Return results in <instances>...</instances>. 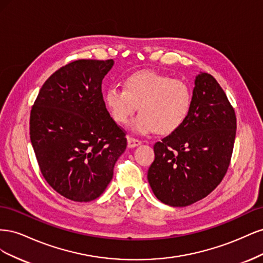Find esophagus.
Instances as JSON below:
<instances>
[{"label": "esophagus", "instance_id": "1", "mask_svg": "<svg viewBox=\"0 0 263 263\" xmlns=\"http://www.w3.org/2000/svg\"><path fill=\"white\" fill-rule=\"evenodd\" d=\"M140 144H141V141H140L139 139H136V138L130 137V136L127 137V145H128L129 148L137 147V146H139Z\"/></svg>", "mask_w": 263, "mask_h": 263}]
</instances>
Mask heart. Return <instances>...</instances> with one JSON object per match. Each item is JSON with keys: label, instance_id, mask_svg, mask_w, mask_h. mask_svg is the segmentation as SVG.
Instances as JSON below:
<instances>
[{"label": "heart", "instance_id": "obj_1", "mask_svg": "<svg viewBox=\"0 0 263 263\" xmlns=\"http://www.w3.org/2000/svg\"><path fill=\"white\" fill-rule=\"evenodd\" d=\"M108 112L118 124H125L136 112L130 128L138 134L158 132L168 135L178 130L186 119L192 94L179 79L156 72L138 71L124 80V89L110 86L104 93Z\"/></svg>", "mask_w": 263, "mask_h": 263}]
</instances>
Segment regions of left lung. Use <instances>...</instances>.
Listing matches in <instances>:
<instances>
[{"instance_id": "left-lung-1", "label": "left lung", "mask_w": 263, "mask_h": 263, "mask_svg": "<svg viewBox=\"0 0 263 263\" xmlns=\"http://www.w3.org/2000/svg\"><path fill=\"white\" fill-rule=\"evenodd\" d=\"M236 128L224 90L213 76L200 72L184 123L154 146L147 178L158 200L183 208L216 189L228 170Z\"/></svg>"}]
</instances>
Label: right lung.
<instances>
[{"mask_svg": "<svg viewBox=\"0 0 263 263\" xmlns=\"http://www.w3.org/2000/svg\"><path fill=\"white\" fill-rule=\"evenodd\" d=\"M114 61L79 59L47 79L30 110L29 134L47 183L74 202L98 198L127 146L107 112L102 81Z\"/></svg>", "mask_w": 263, "mask_h": 263, "instance_id": "right-lung-1", "label": "right lung"}]
</instances>
